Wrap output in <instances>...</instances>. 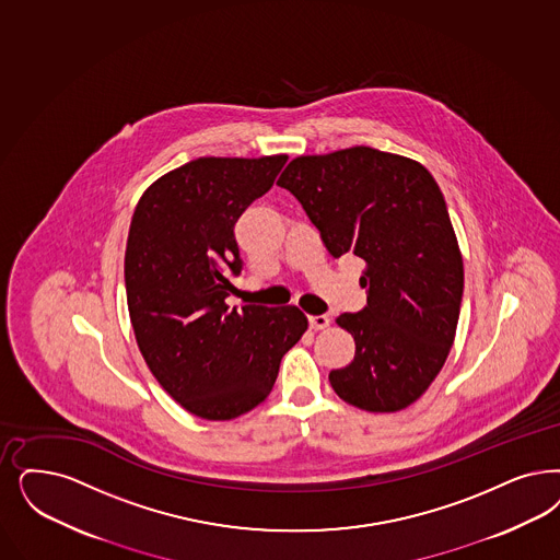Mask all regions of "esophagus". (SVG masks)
Returning a JSON list of instances; mask_svg holds the SVG:
<instances>
[{
	"mask_svg": "<svg viewBox=\"0 0 560 560\" xmlns=\"http://www.w3.org/2000/svg\"><path fill=\"white\" fill-rule=\"evenodd\" d=\"M308 323L310 327L314 328V330H323V328H327L330 325V318H328L327 314H320V316H310Z\"/></svg>",
	"mask_w": 560,
	"mask_h": 560,
	"instance_id": "1",
	"label": "esophagus"
}]
</instances>
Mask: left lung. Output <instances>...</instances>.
Wrapping results in <instances>:
<instances>
[{
  "label": "left lung",
  "mask_w": 560,
  "mask_h": 560,
  "mask_svg": "<svg viewBox=\"0 0 560 560\" xmlns=\"http://www.w3.org/2000/svg\"><path fill=\"white\" fill-rule=\"evenodd\" d=\"M277 184L332 258L366 262V308L337 316L355 355L330 370V386L372 413L416 404L443 370L462 310V250L439 184L422 163L370 147L295 156Z\"/></svg>",
  "instance_id": "obj_1"
}]
</instances>
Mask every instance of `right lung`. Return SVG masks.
I'll return each instance as SVG.
<instances>
[{
  "instance_id": "obj_1",
  "label": "right lung",
  "mask_w": 560,
  "mask_h": 560,
  "mask_svg": "<svg viewBox=\"0 0 560 560\" xmlns=\"http://www.w3.org/2000/svg\"><path fill=\"white\" fill-rule=\"evenodd\" d=\"M285 161L194 159L154 179L132 214L124 277L136 343L159 385L202 420L260 406L281 358L308 328L295 306L225 304V272L242 270L235 221L269 192Z\"/></svg>"
}]
</instances>
